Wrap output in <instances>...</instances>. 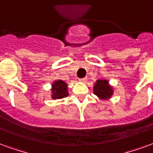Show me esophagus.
Masks as SVG:
<instances>
[{"label": "esophagus", "mask_w": 153, "mask_h": 153, "mask_svg": "<svg viewBox=\"0 0 153 153\" xmlns=\"http://www.w3.org/2000/svg\"><path fill=\"white\" fill-rule=\"evenodd\" d=\"M79 81L82 83H85L86 81H87V78H81V79H79Z\"/></svg>", "instance_id": "1"}]
</instances>
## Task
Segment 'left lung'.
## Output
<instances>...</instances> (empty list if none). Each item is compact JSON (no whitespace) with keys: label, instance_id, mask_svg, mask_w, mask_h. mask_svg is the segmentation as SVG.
<instances>
[{"label":"left lung","instance_id":"left-lung-1","mask_svg":"<svg viewBox=\"0 0 153 153\" xmlns=\"http://www.w3.org/2000/svg\"><path fill=\"white\" fill-rule=\"evenodd\" d=\"M94 94L100 100L108 101L114 94L113 86L111 85L107 80H97L94 84Z\"/></svg>","mask_w":153,"mask_h":153}]
</instances>
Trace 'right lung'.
Masks as SVG:
<instances>
[{
	"instance_id": "add662e5",
	"label": "right lung",
	"mask_w": 153,
	"mask_h": 153,
	"mask_svg": "<svg viewBox=\"0 0 153 153\" xmlns=\"http://www.w3.org/2000/svg\"><path fill=\"white\" fill-rule=\"evenodd\" d=\"M51 98L54 100L61 99L68 96V84L62 80H56L51 84Z\"/></svg>"
}]
</instances>
